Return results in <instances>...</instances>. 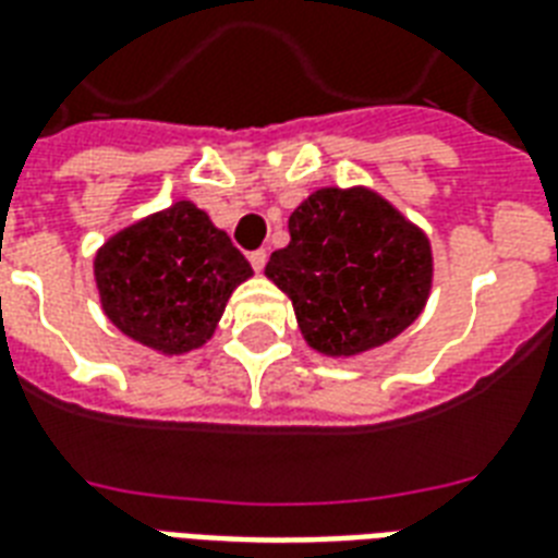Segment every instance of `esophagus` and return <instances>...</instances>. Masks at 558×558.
Here are the masks:
<instances>
[{
  "label": "esophagus",
  "instance_id": "esophagus-1",
  "mask_svg": "<svg viewBox=\"0 0 558 558\" xmlns=\"http://www.w3.org/2000/svg\"><path fill=\"white\" fill-rule=\"evenodd\" d=\"M266 260H269V254H266V248H254V252L248 254V263H252L254 271H263Z\"/></svg>",
  "mask_w": 558,
  "mask_h": 558
}]
</instances>
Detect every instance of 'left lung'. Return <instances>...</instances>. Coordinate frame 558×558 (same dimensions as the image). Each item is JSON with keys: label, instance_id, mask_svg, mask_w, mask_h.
Returning a JSON list of instances; mask_svg holds the SVG:
<instances>
[{"label": "left lung", "instance_id": "8db88e82", "mask_svg": "<svg viewBox=\"0 0 558 558\" xmlns=\"http://www.w3.org/2000/svg\"><path fill=\"white\" fill-rule=\"evenodd\" d=\"M289 236L266 275L292 298L310 348L356 356L399 336L423 310L428 240L376 193L315 191L292 210Z\"/></svg>", "mask_w": 558, "mask_h": 558}]
</instances>
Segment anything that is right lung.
I'll use <instances>...</instances> for the list:
<instances>
[{"instance_id":"1","label":"right lung","mask_w":558,"mask_h":558,"mask_svg":"<svg viewBox=\"0 0 558 558\" xmlns=\"http://www.w3.org/2000/svg\"><path fill=\"white\" fill-rule=\"evenodd\" d=\"M245 278H252L248 260L191 202L135 222L95 257L109 322L161 353H185L210 339Z\"/></svg>"}]
</instances>
